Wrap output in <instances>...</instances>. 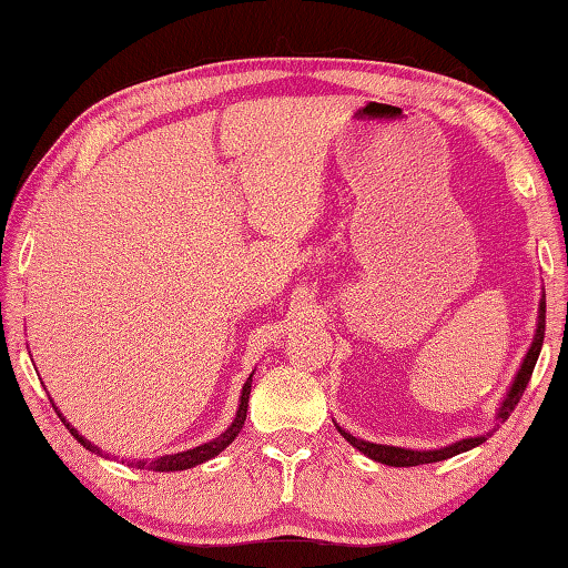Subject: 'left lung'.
Instances as JSON below:
<instances>
[{
  "label": "left lung",
  "mask_w": 568,
  "mask_h": 568,
  "mask_svg": "<svg viewBox=\"0 0 568 568\" xmlns=\"http://www.w3.org/2000/svg\"><path fill=\"white\" fill-rule=\"evenodd\" d=\"M544 331H546V293H541V301H538V321H536V333H534V341L528 345V351L524 355L521 365H518L516 376L511 381V386H508L504 400L498 403L496 408V416H494V426L486 430V434L480 436H466L456 440V444H448V446H440V448H400V446H383V444H371V440H363V438H355L348 430L341 428L338 423H335V428H338V434L348 440L353 448H358L363 456H368L373 460H378V464H386V466H423V464H436V460H446V458H454L458 454H466V450L476 448L484 444V440L494 434V430L501 426V423L511 416V410L516 408V403L521 400L524 390L528 386V378H531L534 373V365L538 361V353H541V345H544Z\"/></svg>",
  "instance_id": "obj_1"
}]
</instances>
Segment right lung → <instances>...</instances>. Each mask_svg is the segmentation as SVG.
Returning <instances> with one entry per match:
<instances>
[{
	"instance_id": "add662e5",
	"label": "right lung",
	"mask_w": 568,
	"mask_h": 568,
	"mask_svg": "<svg viewBox=\"0 0 568 568\" xmlns=\"http://www.w3.org/2000/svg\"><path fill=\"white\" fill-rule=\"evenodd\" d=\"M253 376H255V371L250 373L247 376V381L243 383V393H240V403H237V410H235V418H233V423H230V426L223 430V434H220L217 438H213V440H207V444H203V446H195V448H187V450H180V454H165V456H158L155 460H148V458H140V460H134V464H130V466H138V468H142V470H187V468H195V466H200V464H205V460H210V458H215L217 454H223V450L233 444L235 440V436L240 434V428L245 426V416H247V398H250V388H253ZM54 406V403H52ZM54 410H57V406H54ZM57 416L62 418V423L67 426V430H70V434L77 438V444H82L84 448L88 450H92V454H98V456H102V458H108V454H102V450L92 444V440H88L84 438L80 430H77L70 420H67L60 410H57Z\"/></svg>"
}]
</instances>
